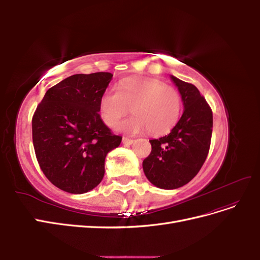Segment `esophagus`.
Masks as SVG:
<instances>
[{
  "label": "esophagus",
  "mask_w": 260,
  "mask_h": 260,
  "mask_svg": "<svg viewBox=\"0 0 260 260\" xmlns=\"http://www.w3.org/2000/svg\"><path fill=\"white\" fill-rule=\"evenodd\" d=\"M122 143L124 144V145H130V144H132L133 143V140L132 139H129V138H122Z\"/></svg>",
  "instance_id": "obj_1"
}]
</instances>
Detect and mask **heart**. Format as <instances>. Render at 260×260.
Masks as SVG:
<instances>
[{"label": "heart", "instance_id": "b5f03b06", "mask_svg": "<svg viewBox=\"0 0 260 260\" xmlns=\"http://www.w3.org/2000/svg\"><path fill=\"white\" fill-rule=\"evenodd\" d=\"M135 117L120 123L119 129L137 135L148 131L152 136L166 135L179 121L182 99L175 86L152 78L123 79L105 91L100 100V113L109 127H116L130 112Z\"/></svg>", "mask_w": 260, "mask_h": 260}]
</instances>
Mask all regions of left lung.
I'll list each match as a JSON object with an SVG mask.
<instances>
[{"label": "left lung", "instance_id": "8db88e82", "mask_svg": "<svg viewBox=\"0 0 260 260\" xmlns=\"http://www.w3.org/2000/svg\"><path fill=\"white\" fill-rule=\"evenodd\" d=\"M183 101L184 111L168 136L149 140L152 152L143 160L149 182L172 190L188 183L205 162L212 133V111L192 83L171 76Z\"/></svg>", "mask_w": 260, "mask_h": 260}]
</instances>
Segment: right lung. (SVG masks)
I'll list each match as a JSON object with an SVG mask.
<instances>
[{
  "mask_svg": "<svg viewBox=\"0 0 260 260\" xmlns=\"http://www.w3.org/2000/svg\"><path fill=\"white\" fill-rule=\"evenodd\" d=\"M113 75H74L46 91L32 117V142L44 176L60 190L82 194L100 184L105 157L119 146L102 121L100 100Z\"/></svg>",
  "mask_w": 260,
  "mask_h": 260,
  "instance_id": "obj_1",
  "label": "right lung"
}]
</instances>
